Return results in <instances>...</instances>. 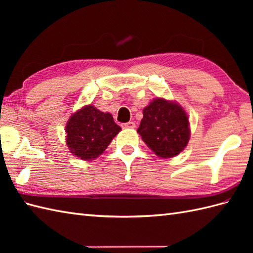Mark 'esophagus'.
<instances>
[{"label": "esophagus", "mask_w": 253, "mask_h": 253, "mask_svg": "<svg viewBox=\"0 0 253 253\" xmlns=\"http://www.w3.org/2000/svg\"><path fill=\"white\" fill-rule=\"evenodd\" d=\"M122 127H123V128H135V127H136V124L133 123V122L124 123V124H122Z\"/></svg>", "instance_id": "esophagus-1"}]
</instances>
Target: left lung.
<instances>
[{"label": "left lung", "mask_w": 253, "mask_h": 253, "mask_svg": "<svg viewBox=\"0 0 253 253\" xmlns=\"http://www.w3.org/2000/svg\"><path fill=\"white\" fill-rule=\"evenodd\" d=\"M137 129L144 143L161 158H173L187 146L190 137L189 121L182 107L158 98L143 109Z\"/></svg>", "instance_id": "left-lung-1"}]
</instances>
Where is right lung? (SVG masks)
I'll use <instances>...</instances> for the list:
<instances>
[{"mask_svg": "<svg viewBox=\"0 0 253 253\" xmlns=\"http://www.w3.org/2000/svg\"><path fill=\"white\" fill-rule=\"evenodd\" d=\"M121 127L110 113H103L93 105L80 109L66 125V143L77 158L90 161L103 153Z\"/></svg>", "mask_w": 253, "mask_h": 253, "instance_id": "obj_1", "label": "right lung"}]
</instances>
